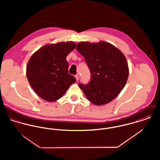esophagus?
<instances>
[{
	"label": "esophagus",
	"instance_id": "34e87169",
	"mask_svg": "<svg viewBox=\"0 0 160 160\" xmlns=\"http://www.w3.org/2000/svg\"><path fill=\"white\" fill-rule=\"evenodd\" d=\"M75 78H76V81H78L79 79V76L78 74H76V75L75 76Z\"/></svg>",
	"mask_w": 160,
	"mask_h": 160
}]
</instances>
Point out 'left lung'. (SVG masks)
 Listing matches in <instances>:
<instances>
[{
	"label": "left lung",
	"instance_id": "8db88e82",
	"mask_svg": "<svg viewBox=\"0 0 160 160\" xmlns=\"http://www.w3.org/2000/svg\"><path fill=\"white\" fill-rule=\"evenodd\" d=\"M76 49L84 57L91 76L89 82L79 84V88L96 105L110 102L128 81L129 68L124 55L114 46L104 41L93 44L81 42Z\"/></svg>",
	"mask_w": 160,
	"mask_h": 160
}]
</instances>
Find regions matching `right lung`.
I'll use <instances>...</instances> for the list:
<instances>
[{
  "instance_id": "obj_1",
  "label": "right lung",
  "mask_w": 160,
  "mask_h": 160,
  "mask_svg": "<svg viewBox=\"0 0 160 160\" xmlns=\"http://www.w3.org/2000/svg\"><path fill=\"white\" fill-rule=\"evenodd\" d=\"M72 42H59L44 46L29 59L27 68L28 80L36 93L47 102L59 99L76 78L68 73L67 56L75 48Z\"/></svg>"
}]
</instances>
